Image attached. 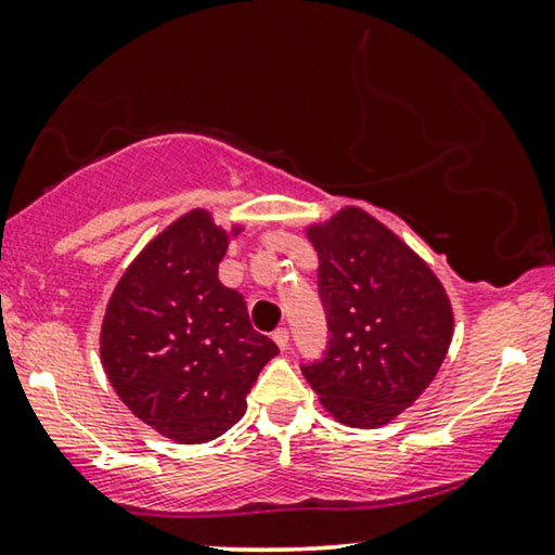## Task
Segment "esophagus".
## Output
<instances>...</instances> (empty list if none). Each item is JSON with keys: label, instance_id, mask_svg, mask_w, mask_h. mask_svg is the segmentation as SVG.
<instances>
[{"label": "esophagus", "instance_id": "1", "mask_svg": "<svg viewBox=\"0 0 555 555\" xmlns=\"http://www.w3.org/2000/svg\"><path fill=\"white\" fill-rule=\"evenodd\" d=\"M272 340L280 346V351H287V346H291V333H287V328H278L272 333Z\"/></svg>", "mask_w": 555, "mask_h": 555}]
</instances>
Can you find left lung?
Masks as SVG:
<instances>
[{
	"label": "left lung",
	"instance_id": "obj_1",
	"mask_svg": "<svg viewBox=\"0 0 555 555\" xmlns=\"http://www.w3.org/2000/svg\"><path fill=\"white\" fill-rule=\"evenodd\" d=\"M328 344L302 376L348 427H382L412 406L442 366L452 306L429 264L359 207L308 230Z\"/></svg>",
	"mask_w": 555,
	"mask_h": 555
}]
</instances>
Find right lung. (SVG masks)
Returning <instances> with one entry per match:
<instances>
[{
  "label": "right lung",
  "mask_w": 555,
  "mask_h": 555,
  "mask_svg": "<svg viewBox=\"0 0 555 555\" xmlns=\"http://www.w3.org/2000/svg\"><path fill=\"white\" fill-rule=\"evenodd\" d=\"M227 245L209 211H189L143 247L105 308L101 359L111 386L141 422L181 444L234 427L278 356L249 323L245 298L219 283Z\"/></svg>",
  "instance_id": "right-lung-1"
}]
</instances>
